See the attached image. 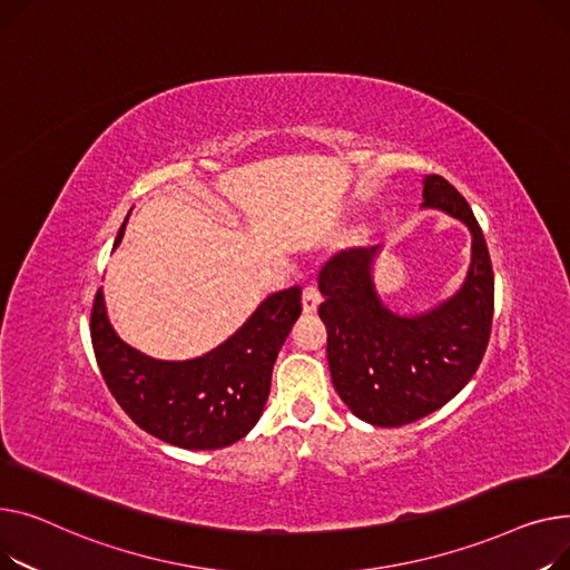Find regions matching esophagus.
I'll use <instances>...</instances> for the list:
<instances>
[{"instance_id": "1", "label": "esophagus", "mask_w": 570, "mask_h": 570, "mask_svg": "<svg viewBox=\"0 0 570 570\" xmlns=\"http://www.w3.org/2000/svg\"><path fill=\"white\" fill-rule=\"evenodd\" d=\"M320 301H322V296H320L317 287H313V285L304 287V294H301V306H304V313H306V315H313V313L317 311Z\"/></svg>"}]
</instances>
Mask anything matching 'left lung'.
<instances>
[{
	"label": "left lung",
	"instance_id": "obj_1",
	"mask_svg": "<svg viewBox=\"0 0 570 570\" xmlns=\"http://www.w3.org/2000/svg\"><path fill=\"white\" fill-rule=\"evenodd\" d=\"M421 207L472 232L470 272L440 306L393 313L373 283L380 246L341 250L317 278L333 386L354 416L377 428L407 425L444 407L474 377L490 341L494 276L474 212L440 175L423 177Z\"/></svg>",
	"mask_w": 570,
	"mask_h": 570
}]
</instances>
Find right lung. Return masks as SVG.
I'll return each instance as SVG.
<instances>
[{
  "instance_id": "right-lung-1",
  "label": "right lung",
  "mask_w": 570,
  "mask_h": 570,
  "mask_svg": "<svg viewBox=\"0 0 570 570\" xmlns=\"http://www.w3.org/2000/svg\"><path fill=\"white\" fill-rule=\"evenodd\" d=\"M128 218L112 250L121 244ZM301 315V287L266 296L212 352L160 361L126 345L112 328L104 289L91 311V345L119 407L154 438L188 451L223 449L253 430L272 391L276 356Z\"/></svg>"
}]
</instances>
